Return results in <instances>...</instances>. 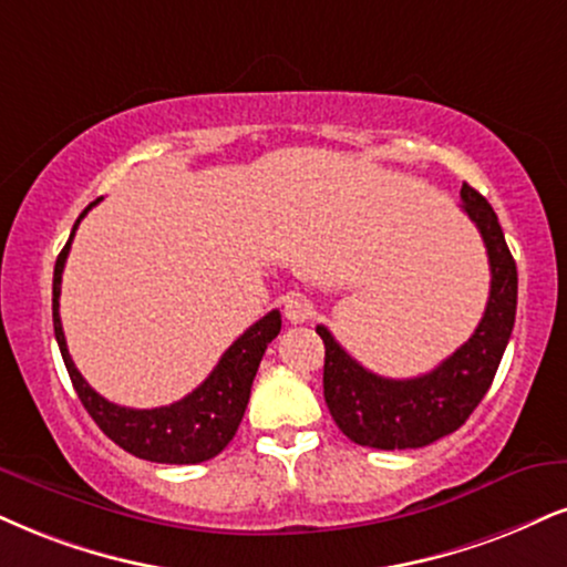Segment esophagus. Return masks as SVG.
<instances>
[{
    "label": "esophagus",
    "instance_id": "1",
    "mask_svg": "<svg viewBox=\"0 0 567 567\" xmlns=\"http://www.w3.org/2000/svg\"><path fill=\"white\" fill-rule=\"evenodd\" d=\"M284 316L289 323H307L312 316V305L310 299H305L302 295H286L284 297Z\"/></svg>",
    "mask_w": 567,
    "mask_h": 567
}]
</instances>
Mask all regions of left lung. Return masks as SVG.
Segmentation results:
<instances>
[{
    "label": "left lung",
    "mask_w": 567,
    "mask_h": 567,
    "mask_svg": "<svg viewBox=\"0 0 567 567\" xmlns=\"http://www.w3.org/2000/svg\"><path fill=\"white\" fill-rule=\"evenodd\" d=\"M460 197L465 215L476 223L486 244L492 289L484 318L457 352L417 379H383L362 368L326 326L316 328L326 344V404L341 433L354 444L417 450L439 442L471 417L497 375L515 326L518 268L492 205L467 184L460 188Z\"/></svg>",
    "instance_id": "1"
}]
</instances>
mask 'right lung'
Here are the masks:
<instances>
[{"mask_svg": "<svg viewBox=\"0 0 567 567\" xmlns=\"http://www.w3.org/2000/svg\"><path fill=\"white\" fill-rule=\"evenodd\" d=\"M96 202H91L79 215V220H75L73 230H70V239L58 255V262H54L52 281L54 339L60 344V354L65 360L75 394H79V400L83 402L89 415L94 417V423L104 431V436H110L117 446L136 454V457L165 465H197L205 463V460H213L236 436V429H239L244 410H247L249 402L251 381H255L257 368H260L265 349L278 337V331H281V312L270 310L255 326H249L223 352V358L213 368V373L192 394H186L184 400L155 410L121 408V404L104 400L102 394H96L89 386L86 379L79 373V368H75V362L68 352L60 320V284L70 244H73L75 228H79L83 215Z\"/></svg>", "mask_w": 567, "mask_h": 567, "instance_id": "1", "label": "right lung"}]
</instances>
